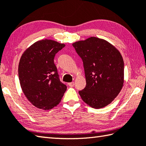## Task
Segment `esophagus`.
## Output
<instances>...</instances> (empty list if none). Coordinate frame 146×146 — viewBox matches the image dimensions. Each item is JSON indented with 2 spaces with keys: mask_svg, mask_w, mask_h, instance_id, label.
Segmentation results:
<instances>
[{
  "mask_svg": "<svg viewBox=\"0 0 146 146\" xmlns=\"http://www.w3.org/2000/svg\"><path fill=\"white\" fill-rule=\"evenodd\" d=\"M74 85H75V83H74V82H71V83H68V85H69L70 86H71V87H72V86H73Z\"/></svg>",
  "mask_w": 146,
  "mask_h": 146,
  "instance_id": "34e87169",
  "label": "esophagus"
}]
</instances>
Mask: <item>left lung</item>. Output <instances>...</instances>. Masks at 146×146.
Instances as JSON below:
<instances>
[{"label":"left lung","instance_id":"obj_1","mask_svg":"<svg viewBox=\"0 0 146 146\" xmlns=\"http://www.w3.org/2000/svg\"><path fill=\"white\" fill-rule=\"evenodd\" d=\"M82 59L86 85L79 91L83 101L102 108L119 95L124 82V63L119 51L104 39L90 37L72 44Z\"/></svg>","mask_w":146,"mask_h":146}]
</instances>
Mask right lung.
Here are the masks:
<instances>
[{"label":"right lung","instance_id":"right-lung-1","mask_svg":"<svg viewBox=\"0 0 146 146\" xmlns=\"http://www.w3.org/2000/svg\"><path fill=\"white\" fill-rule=\"evenodd\" d=\"M64 46L53 40L43 39L29 46L21 57L18 74L22 90L40 109L48 110L57 106L66 90L54 63L55 54Z\"/></svg>","mask_w":146,"mask_h":146}]
</instances>
